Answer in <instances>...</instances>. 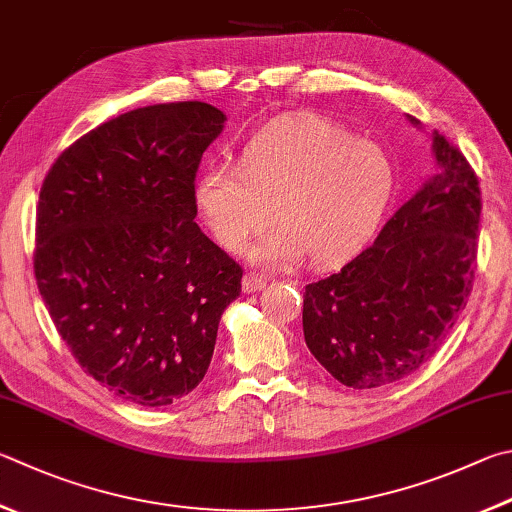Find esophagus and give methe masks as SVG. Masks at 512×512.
Here are the masks:
<instances>
[{
    "instance_id": "1",
    "label": "esophagus",
    "mask_w": 512,
    "mask_h": 512,
    "mask_svg": "<svg viewBox=\"0 0 512 512\" xmlns=\"http://www.w3.org/2000/svg\"><path fill=\"white\" fill-rule=\"evenodd\" d=\"M264 286H266L264 277H259L255 273H246L244 275V291L246 293H257V291H262Z\"/></svg>"
}]
</instances>
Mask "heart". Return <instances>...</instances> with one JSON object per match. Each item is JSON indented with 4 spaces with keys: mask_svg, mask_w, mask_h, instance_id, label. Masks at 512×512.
<instances>
[{
    "mask_svg": "<svg viewBox=\"0 0 512 512\" xmlns=\"http://www.w3.org/2000/svg\"><path fill=\"white\" fill-rule=\"evenodd\" d=\"M396 192L383 147L324 118H291L241 147L237 172L224 165L194 181V206L212 237L239 250L268 219L280 221L250 250L255 262L291 266L304 255L331 266L360 253Z\"/></svg>",
    "mask_w": 512,
    "mask_h": 512,
    "instance_id": "1",
    "label": "heart"
}]
</instances>
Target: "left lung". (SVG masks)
<instances>
[{"mask_svg":"<svg viewBox=\"0 0 512 512\" xmlns=\"http://www.w3.org/2000/svg\"><path fill=\"white\" fill-rule=\"evenodd\" d=\"M432 150L439 170L394 212L374 246L304 288L306 347L347 387H387L421 369L472 293L479 179L443 134L434 132Z\"/></svg>","mask_w":512,"mask_h":512,"instance_id":"left-lung-1","label":"left lung"}]
</instances>
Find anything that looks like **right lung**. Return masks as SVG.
Segmentation results:
<instances>
[{"label": "right lung", "mask_w": 512, "mask_h": 512, "mask_svg": "<svg viewBox=\"0 0 512 512\" xmlns=\"http://www.w3.org/2000/svg\"><path fill=\"white\" fill-rule=\"evenodd\" d=\"M224 120L199 100L127 111L69 145L42 183L37 288L80 367L127 403L188 396L241 293V266L194 221V179Z\"/></svg>", "instance_id": "add662e5"}]
</instances>
